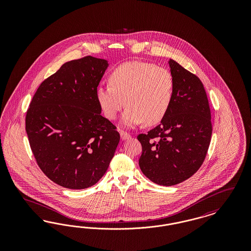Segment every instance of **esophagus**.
I'll use <instances>...</instances> for the list:
<instances>
[{"instance_id": "esophagus-1", "label": "esophagus", "mask_w": 251, "mask_h": 251, "mask_svg": "<svg viewBox=\"0 0 251 251\" xmlns=\"http://www.w3.org/2000/svg\"><path fill=\"white\" fill-rule=\"evenodd\" d=\"M120 138H121V140H127V139L131 138V134L126 131H120Z\"/></svg>"}]
</instances>
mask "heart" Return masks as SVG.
<instances>
[{"label": "heart", "instance_id": "heart-1", "mask_svg": "<svg viewBox=\"0 0 251 251\" xmlns=\"http://www.w3.org/2000/svg\"><path fill=\"white\" fill-rule=\"evenodd\" d=\"M108 84L97 88L98 104L108 120H114L126 103L128 107L121 119L124 127L159 123L173 100L172 74L151 63L126 62L111 72Z\"/></svg>", "mask_w": 251, "mask_h": 251}]
</instances>
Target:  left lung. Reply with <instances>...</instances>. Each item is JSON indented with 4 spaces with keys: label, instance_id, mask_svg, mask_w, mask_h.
<instances>
[{
    "label": "left lung",
    "instance_id": "8db88e82",
    "mask_svg": "<svg viewBox=\"0 0 251 251\" xmlns=\"http://www.w3.org/2000/svg\"><path fill=\"white\" fill-rule=\"evenodd\" d=\"M174 96L166 117L154 129L141 133L139 167L159 185L171 186L189 179L201 167L212 136L211 111L201 81L169 59Z\"/></svg>",
    "mask_w": 251,
    "mask_h": 251
}]
</instances>
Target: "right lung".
<instances>
[{"instance_id":"obj_1","label":"right lung","mask_w":251,"mask_h":251,"mask_svg":"<svg viewBox=\"0 0 251 251\" xmlns=\"http://www.w3.org/2000/svg\"><path fill=\"white\" fill-rule=\"evenodd\" d=\"M106 60L69 61L44 80L27 110L25 129L36 163L60 186L84 189L105 174L120 142L100 113L96 90Z\"/></svg>"}]
</instances>
